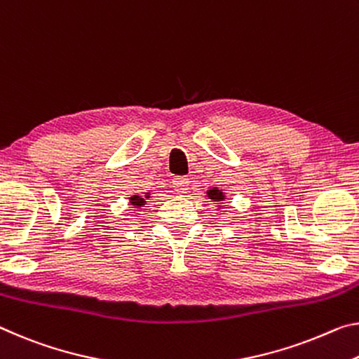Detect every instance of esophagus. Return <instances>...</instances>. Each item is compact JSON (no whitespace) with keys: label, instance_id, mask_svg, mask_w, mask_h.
<instances>
[{"label":"esophagus","instance_id":"1","mask_svg":"<svg viewBox=\"0 0 359 359\" xmlns=\"http://www.w3.org/2000/svg\"><path fill=\"white\" fill-rule=\"evenodd\" d=\"M172 187L177 193H187L190 190V179L189 177H175L172 180Z\"/></svg>","mask_w":359,"mask_h":359}]
</instances>
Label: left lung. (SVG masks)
I'll return each mask as SVG.
<instances>
[{
	"instance_id": "8db88e82",
	"label": "left lung",
	"mask_w": 359,
	"mask_h": 359,
	"mask_svg": "<svg viewBox=\"0 0 359 359\" xmlns=\"http://www.w3.org/2000/svg\"><path fill=\"white\" fill-rule=\"evenodd\" d=\"M206 196H208V200H210V201H217V209L224 208V206H222V203L226 200L224 190H220V189H209L206 191Z\"/></svg>"
}]
</instances>
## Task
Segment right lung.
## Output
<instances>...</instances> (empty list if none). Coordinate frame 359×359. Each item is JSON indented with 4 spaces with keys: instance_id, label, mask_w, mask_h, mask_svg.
Masks as SVG:
<instances>
[{
    "instance_id": "obj_1",
    "label": "right lung",
    "mask_w": 359,
    "mask_h": 359,
    "mask_svg": "<svg viewBox=\"0 0 359 359\" xmlns=\"http://www.w3.org/2000/svg\"><path fill=\"white\" fill-rule=\"evenodd\" d=\"M147 200H150V191L144 193V195L130 196L129 198V203H130V206H133V209L137 210V212H139V210L147 204Z\"/></svg>"
}]
</instances>
